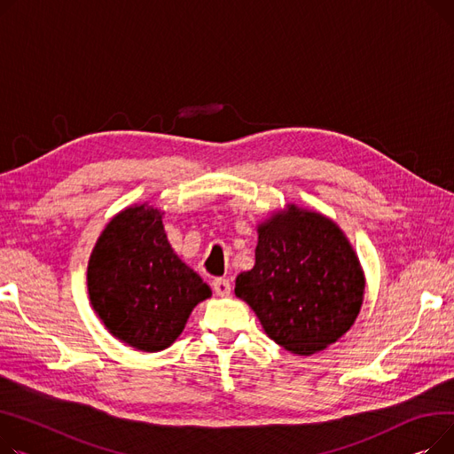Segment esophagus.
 <instances>
[{
	"instance_id": "obj_1",
	"label": "esophagus",
	"mask_w": 454,
	"mask_h": 454,
	"mask_svg": "<svg viewBox=\"0 0 454 454\" xmlns=\"http://www.w3.org/2000/svg\"><path fill=\"white\" fill-rule=\"evenodd\" d=\"M212 289L218 297H227L231 293V282L227 278H215L212 280Z\"/></svg>"
}]
</instances>
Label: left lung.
<instances>
[{
  "mask_svg": "<svg viewBox=\"0 0 454 454\" xmlns=\"http://www.w3.org/2000/svg\"><path fill=\"white\" fill-rule=\"evenodd\" d=\"M256 232L254 265L236 277V297L287 352H323L354 326L364 301L350 239L332 218L295 203L273 210Z\"/></svg>",
  "mask_w": 454,
  "mask_h": 454,
  "instance_id": "8db88e82",
  "label": "left lung"
}]
</instances>
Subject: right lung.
<instances>
[{"label": "right lung", "mask_w": 454, "mask_h": 454, "mask_svg": "<svg viewBox=\"0 0 454 454\" xmlns=\"http://www.w3.org/2000/svg\"><path fill=\"white\" fill-rule=\"evenodd\" d=\"M161 207L137 203L108 222L88 262L90 304L115 339L139 352H161L212 295L172 249Z\"/></svg>", "instance_id": "add662e5"}]
</instances>
